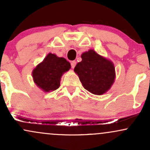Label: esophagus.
I'll use <instances>...</instances> for the list:
<instances>
[{"mask_svg": "<svg viewBox=\"0 0 150 150\" xmlns=\"http://www.w3.org/2000/svg\"><path fill=\"white\" fill-rule=\"evenodd\" d=\"M70 65H71V68L73 69V68H75V65H76V61H71V62H70Z\"/></svg>", "mask_w": 150, "mask_h": 150, "instance_id": "esophagus-1", "label": "esophagus"}]
</instances>
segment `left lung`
I'll list each match as a JSON object with an SVG mask.
<instances>
[{"mask_svg":"<svg viewBox=\"0 0 150 150\" xmlns=\"http://www.w3.org/2000/svg\"><path fill=\"white\" fill-rule=\"evenodd\" d=\"M82 61L75 67L82 86L94 94L101 95L107 92L115 80L112 62L101 56L94 50L82 53Z\"/></svg>","mask_w":150,"mask_h":150,"instance_id":"8db88e82","label":"left lung"}]
</instances>
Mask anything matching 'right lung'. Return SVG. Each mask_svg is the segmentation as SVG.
<instances>
[{"label":"right lung","instance_id":"right-lung-1","mask_svg":"<svg viewBox=\"0 0 150 150\" xmlns=\"http://www.w3.org/2000/svg\"><path fill=\"white\" fill-rule=\"evenodd\" d=\"M70 68V64L66 59L49 53L33 70L32 76L39 87L45 92H50L59 87L62 75Z\"/></svg>","mask_w":150,"mask_h":150}]
</instances>
